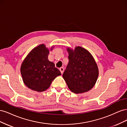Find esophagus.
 Instances as JSON below:
<instances>
[{"label": "esophagus", "instance_id": "34e87169", "mask_svg": "<svg viewBox=\"0 0 127 127\" xmlns=\"http://www.w3.org/2000/svg\"><path fill=\"white\" fill-rule=\"evenodd\" d=\"M59 70H60V72L61 73V74H63V73H64V68L63 67H61L60 68Z\"/></svg>", "mask_w": 127, "mask_h": 127}]
</instances>
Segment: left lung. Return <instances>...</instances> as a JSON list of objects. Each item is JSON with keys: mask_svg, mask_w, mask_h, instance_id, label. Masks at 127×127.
<instances>
[{"mask_svg": "<svg viewBox=\"0 0 127 127\" xmlns=\"http://www.w3.org/2000/svg\"><path fill=\"white\" fill-rule=\"evenodd\" d=\"M69 63L63 75L69 90L76 94L89 91L98 76L96 63L91 53L81 47L67 48Z\"/></svg>", "mask_w": 127, "mask_h": 127, "instance_id": "8db88e82", "label": "left lung"}]
</instances>
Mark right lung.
<instances>
[{
  "label": "right lung",
  "mask_w": 127,
  "mask_h": 127,
  "mask_svg": "<svg viewBox=\"0 0 127 127\" xmlns=\"http://www.w3.org/2000/svg\"><path fill=\"white\" fill-rule=\"evenodd\" d=\"M54 48H51V51ZM49 49L44 44L31 51L21 66V73L25 85L33 91L41 92L47 90L52 82L61 75L55 64L48 60Z\"/></svg>",
  "instance_id": "obj_1"
}]
</instances>
